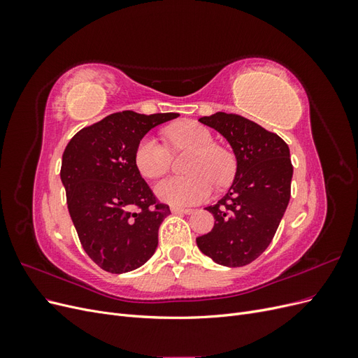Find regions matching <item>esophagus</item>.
Instances as JSON below:
<instances>
[{"label":"esophagus","instance_id":"esophagus-1","mask_svg":"<svg viewBox=\"0 0 358 358\" xmlns=\"http://www.w3.org/2000/svg\"><path fill=\"white\" fill-rule=\"evenodd\" d=\"M171 212L175 215H189L192 212V209H185V208H176V206H173Z\"/></svg>","mask_w":358,"mask_h":358}]
</instances>
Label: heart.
Here are the masks:
<instances>
[{
	"label": "heart",
	"mask_w": 358,
	"mask_h": 358,
	"mask_svg": "<svg viewBox=\"0 0 358 358\" xmlns=\"http://www.w3.org/2000/svg\"><path fill=\"white\" fill-rule=\"evenodd\" d=\"M166 136L176 149H189L192 157L188 176H173L155 187L157 197L167 204L183 208L208 199L215 183L227 185L233 178L234 159L229 150L213 145L215 140L208 128L183 121L167 128ZM134 164L146 179H158L169 170L170 154L155 136H145L136 146Z\"/></svg>",
	"instance_id": "obj_1"
}]
</instances>
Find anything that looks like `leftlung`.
<instances>
[{"mask_svg":"<svg viewBox=\"0 0 358 358\" xmlns=\"http://www.w3.org/2000/svg\"><path fill=\"white\" fill-rule=\"evenodd\" d=\"M199 121L229 142L236 173L225 196L206 208L215 218L212 231L196 242L216 264L242 267L266 251L287 210L292 179L289 148L278 134L242 116L216 112Z\"/></svg>","mask_w":358,"mask_h":358,"instance_id":"obj_1","label":"left lung"}]
</instances>
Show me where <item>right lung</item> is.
<instances>
[{"label": "right lung", "mask_w": 358, "mask_h": 358, "mask_svg": "<svg viewBox=\"0 0 358 358\" xmlns=\"http://www.w3.org/2000/svg\"><path fill=\"white\" fill-rule=\"evenodd\" d=\"M178 116L113 113L80 129L64 150L61 182L71 221L85 252L106 272H131L157 251L170 209L157 204L134 150L150 129Z\"/></svg>", "instance_id": "obj_1"}]
</instances>
